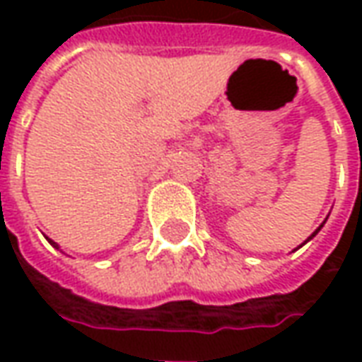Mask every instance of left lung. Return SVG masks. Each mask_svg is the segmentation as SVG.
<instances>
[{
  "label": "left lung",
  "instance_id": "left-lung-1",
  "mask_svg": "<svg viewBox=\"0 0 362 362\" xmlns=\"http://www.w3.org/2000/svg\"><path fill=\"white\" fill-rule=\"evenodd\" d=\"M320 228H322V225H320ZM320 228H318V230H320ZM318 230H316V233H318ZM316 233H314V235H316ZM314 235H312V236H314Z\"/></svg>",
  "mask_w": 362,
  "mask_h": 362
}]
</instances>
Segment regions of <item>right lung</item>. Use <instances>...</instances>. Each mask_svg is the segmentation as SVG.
Listing matches in <instances>:
<instances>
[{"label":"right lung","instance_id":"1","mask_svg":"<svg viewBox=\"0 0 362 362\" xmlns=\"http://www.w3.org/2000/svg\"><path fill=\"white\" fill-rule=\"evenodd\" d=\"M48 240H50V238H48ZM50 244H54V246H56V248H58V244H56V243H52V240H50Z\"/></svg>","mask_w":362,"mask_h":362}]
</instances>
